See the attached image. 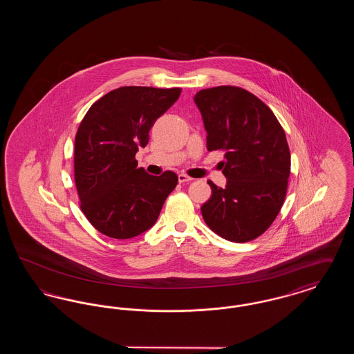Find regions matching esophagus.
Returning a JSON list of instances; mask_svg holds the SVG:
<instances>
[{
	"label": "esophagus",
	"instance_id": "1",
	"mask_svg": "<svg viewBox=\"0 0 354 354\" xmlns=\"http://www.w3.org/2000/svg\"><path fill=\"white\" fill-rule=\"evenodd\" d=\"M178 180H179V183H187V182H191V180H194V179L189 178V176L185 175V174H179V175H178Z\"/></svg>",
	"mask_w": 354,
	"mask_h": 354
}]
</instances>
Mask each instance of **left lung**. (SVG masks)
Here are the masks:
<instances>
[{
  "label": "left lung",
  "instance_id": "8db88e82",
  "mask_svg": "<svg viewBox=\"0 0 354 354\" xmlns=\"http://www.w3.org/2000/svg\"><path fill=\"white\" fill-rule=\"evenodd\" d=\"M207 131V150H223L224 188L208 180L203 219L218 235L245 243L264 234L284 203L290 172L286 133L270 107L236 86L204 88L194 97Z\"/></svg>",
  "mask_w": 354,
  "mask_h": 354
}]
</instances>
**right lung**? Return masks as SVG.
I'll return each mask as SVG.
<instances>
[{
  "label": "right lung",
  "instance_id": "obj_1",
  "mask_svg": "<svg viewBox=\"0 0 354 354\" xmlns=\"http://www.w3.org/2000/svg\"><path fill=\"white\" fill-rule=\"evenodd\" d=\"M182 88L119 87L95 102L75 135L74 179L81 209L91 225L113 239H131L159 218L178 176L138 169L135 153L149 143L155 120Z\"/></svg>",
  "mask_w": 354,
  "mask_h": 354
}]
</instances>
